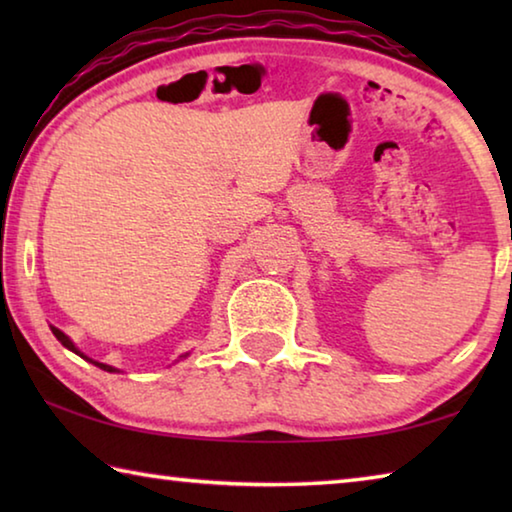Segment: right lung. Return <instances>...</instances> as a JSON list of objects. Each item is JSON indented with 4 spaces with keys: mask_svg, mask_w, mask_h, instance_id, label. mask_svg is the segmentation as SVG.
Wrapping results in <instances>:
<instances>
[{
    "mask_svg": "<svg viewBox=\"0 0 512 512\" xmlns=\"http://www.w3.org/2000/svg\"><path fill=\"white\" fill-rule=\"evenodd\" d=\"M51 332H54V336H56V339H58L60 343H63L67 350H72V352H76V354H81L79 350H76V345H74L72 341H69V336H65L63 332H60V329H58V327H51ZM81 357H83V359H88V357H85V354H81ZM88 361H92V359H88ZM92 363H94V366H99L101 370L115 372V368H112V366H106V363H99V361H92Z\"/></svg>",
    "mask_w": 512,
    "mask_h": 512,
    "instance_id": "obj_1",
    "label": "right lung"
}]
</instances>
